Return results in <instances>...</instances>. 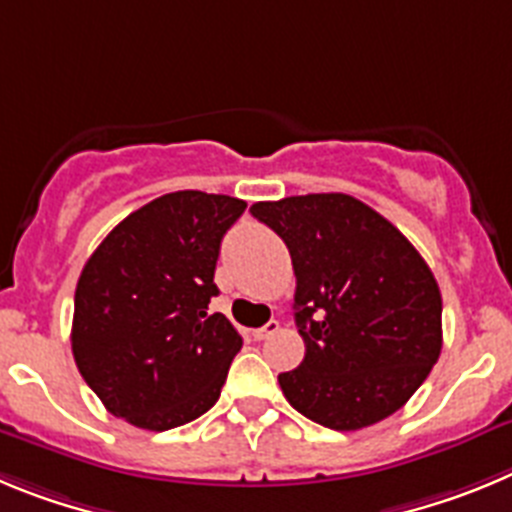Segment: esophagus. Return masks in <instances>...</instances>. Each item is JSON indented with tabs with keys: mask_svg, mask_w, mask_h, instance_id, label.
Instances as JSON below:
<instances>
[{
	"mask_svg": "<svg viewBox=\"0 0 512 512\" xmlns=\"http://www.w3.org/2000/svg\"><path fill=\"white\" fill-rule=\"evenodd\" d=\"M278 329H280V324H278V321H267L265 326H260V329H255V331H252V336H255L257 342H262V339H267V336L278 334Z\"/></svg>",
	"mask_w": 512,
	"mask_h": 512,
	"instance_id": "obj_1",
	"label": "esophagus"
}]
</instances>
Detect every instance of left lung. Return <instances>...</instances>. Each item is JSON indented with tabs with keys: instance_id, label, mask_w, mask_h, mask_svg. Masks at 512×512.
<instances>
[{
	"instance_id": "left-lung-1",
	"label": "left lung",
	"mask_w": 512,
	"mask_h": 512,
	"mask_svg": "<svg viewBox=\"0 0 512 512\" xmlns=\"http://www.w3.org/2000/svg\"><path fill=\"white\" fill-rule=\"evenodd\" d=\"M296 273L306 357L278 382L288 403L334 431L393 416L441 354V293L416 247L347 193L252 204Z\"/></svg>"
}]
</instances>
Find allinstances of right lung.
<instances>
[{
    "label": "right lung",
    "instance_id": "add662e5",
    "mask_svg": "<svg viewBox=\"0 0 512 512\" xmlns=\"http://www.w3.org/2000/svg\"><path fill=\"white\" fill-rule=\"evenodd\" d=\"M247 204L165 193L132 211L81 270L73 301L76 367L112 416L168 431L222 395L242 336L209 313L219 247Z\"/></svg>",
    "mask_w": 512,
    "mask_h": 512
}]
</instances>
